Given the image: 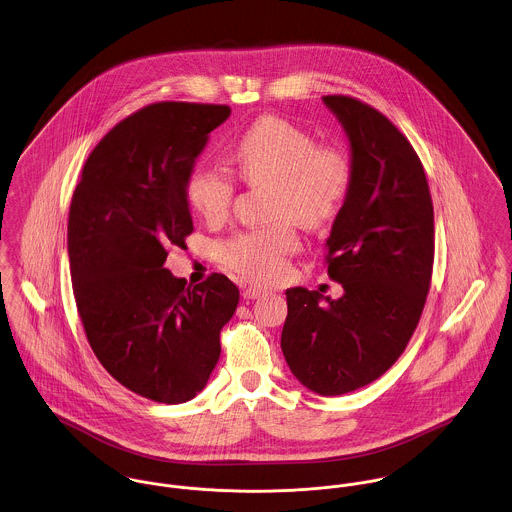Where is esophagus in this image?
Instances as JSON below:
<instances>
[{
    "mask_svg": "<svg viewBox=\"0 0 512 512\" xmlns=\"http://www.w3.org/2000/svg\"><path fill=\"white\" fill-rule=\"evenodd\" d=\"M263 294H265V290L259 286H243V290H241V296L245 300H255V298H261Z\"/></svg>",
    "mask_w": 512,
    "mask_h": 512,
    "instance_id": "1",
    "label": "esophagus"
}]
</instances>
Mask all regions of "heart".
<instances>
[{
    "instance_id": "obj_1",
    "label": "heart",
    "mask_w": 512,
    "mask_h": 512,
    "mask_svg": "<svg viewBox=\"0 0 512 512\" xmlns=\"http://www.w3.org/2000/svg\"><path fill=\"white\" fill-rule=\"evenodd\" d=\"M230 159L243 183L271 187L269 216L278 222L222 241L220 263L245 280L275 282L300 245L291 220L306 230L329 226L351 193L353 159L341 144H317L310 132L275 115L257 118L234 142ZM236 191L234 175L208 165H195L185 181L187 204L208 224L228 218Z\"/></svg>"
}]
</instances>
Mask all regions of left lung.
Returning a JSON list of instances; mask_svg holds the SVG:
<instances>
[{
  "label": "left lung",
  "mask_w": 512,
  "mask_h": 512,
  "mask_svg": "<svg viewBox=\"0 0 512 512\" xmlns=\"http://www.w3.org/2000/svg\"><path fill=\"white\" fill-rule=\"evenodd\" d=\"M323 103L353 152L351 193L325 255L345 294L288 288L280 347L308 390L341 395L378 380L413 337L431 288L434 212L423 163L390 118L349 95Z\"/></svg>",
  "instance_id": "left-lung-1"
}]
</instances>
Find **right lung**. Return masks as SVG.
<instances>
[{
  "mask_svg": "<svg viewBox=\"0 0 512 512\" xmlns=\"http://www.w3.org/2000/svg\"><path fill=\"white\" fill-rule=\"evenodd\" d=\"M228 105L161 101L120 120L83 165L68 218V255L85 337L126 390L185 403L206 386L239 290L212 273L187 286L163 267L187 247L185 181Z\"/></svg>",
  "mask_w": 512,
  "mask_h": 512,
  "instance_id": "1",
  "label": "right lung"
}]
</instances>
